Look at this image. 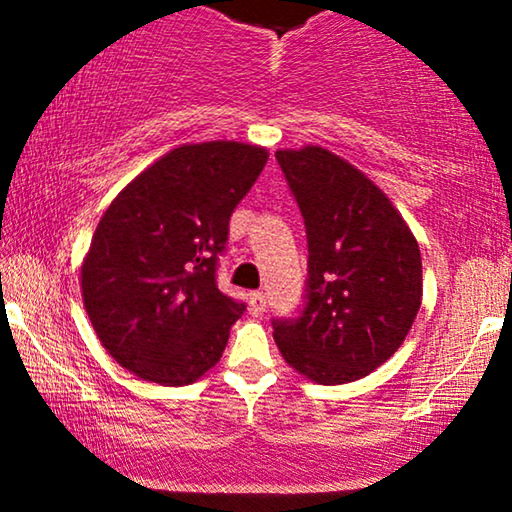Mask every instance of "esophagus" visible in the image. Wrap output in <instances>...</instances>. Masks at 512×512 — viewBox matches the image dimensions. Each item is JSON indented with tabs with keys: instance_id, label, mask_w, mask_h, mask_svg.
<instances>
[{
	"instance_id": "34e87169",
	"label": "esophagus",
	"mask_w": 512,
	"mask_h": 512,
	"mask_svg": "<svg viewBox=\"0 0 512 512\" xmlns=\"http://www.w3.org/2000/svg\"><path fill=\"white\" fill-rule=\"evenodd\" d=\"M265 305H268V300H265V293L263 291L249 293V311H251V314H254V316L263 314Z\"/></svg>"
}]
</instances>
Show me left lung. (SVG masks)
<instances>
[{
    "mask_svg": "<svg viewBox=\"0 0 512 512\" xmlns=\"http://www.w3.org/2000/svg\"><path fill=\"white\" fill-rule=\"evenodd\" d=\"M307 228V302L272 321L295 372L358 381L402 346L422 300L420 247L390 198L342 157L307 145L274 154Z\"/></svg>",
    "mask_w": 512,
    "mask_h": 512,
    "instance_id": "1",
    "label": "left lung"
}]
</instances>
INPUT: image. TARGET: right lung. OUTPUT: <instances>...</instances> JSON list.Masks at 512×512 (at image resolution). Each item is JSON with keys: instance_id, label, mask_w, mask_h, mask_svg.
Segmentation results:
<instances>
[{"instance_id": "add662e5", "label": "right lung", "mask_w": 512, "mask_h": 512, "mask_svg": "<svg viewBox=\"0 0 512 512\" xmlns=\"http://www.w3.org/2000/svg\"><path fill=\"white\" fill-rule=\"evenodd\" d=\"M265 161V147L235 140L175 147L103 212L83 302L103 348L140 379L189 385L219 362L244 311L219 291V254Z\"/></svg>"}]
</instances>
